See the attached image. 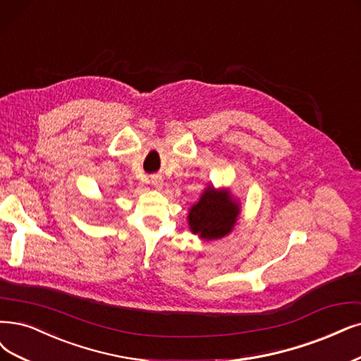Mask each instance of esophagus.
I'll return each instance as SVG.
<instances>
[{
    "label": "esophagus",
    "instance_id": "obj_1",
    "mask_svg": "<svg viewBox=\"0 0 361 361\" xmlns=\"http://www.w3.org/2000/svg\"><path fill=\"white\" fill-rule=\"evenodd\" d=\"M152 184L154 185L156 189H162V185H164V178L160 177V176H153V177H152Z\"/></svg>",
    "mask_w": 361,
    "mask_h": 361
}]
</instances>
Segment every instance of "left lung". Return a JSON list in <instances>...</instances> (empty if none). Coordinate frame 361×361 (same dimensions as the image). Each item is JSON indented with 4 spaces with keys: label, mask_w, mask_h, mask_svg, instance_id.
<instances>
[{
    "label": "left lung",
    "mask_w": 361,
    "mask_h": 361,
    "mask_svg": "<svg viewBox=\"0 0 361 361\" xmlns=\"http://www.w3.org/2000/svg\"><path fill=\"white\" fill-rule=\"evenodd\" d=\"M239 207L229 189L217 190L208 185L189 211L190 231L205 241L229 235L239 217Z\"/></svg>",
    "instance_id": "obj_1"
}]
</instances>
